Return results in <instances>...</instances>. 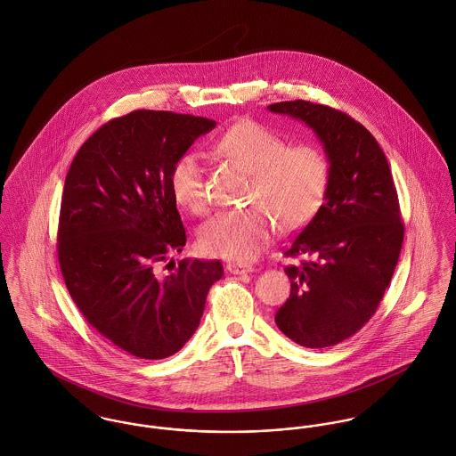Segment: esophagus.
Returning <instances> with one entry per match:
<instances>
[{"mask_svg": "<svg viewBox=\"0 0 456 456\" xmlns=\"http://www.w3.org/2000/svg\"><path fill=\"white\" fill-rule=\"evenodd\" d=\"M227 271L231 274H248V273H253V267L248 265V264H236V262H232V264H227Z\"/></svg>", "mask_w": 456, "mask_h": 456, "instance_id": "34e87169", "label": "esophagus"}]
</instances>
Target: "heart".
<instances>
[{
    "instance_id": "obj_1",
    "label": "heart",
    "mask_w": 456,
    "mask_h": 456,
    "mask_svg": "<svg viewBox=\"0 0 456 456\" xmlns=\"http://www.w3.org/2000/svg\"><path fill=\"white\" fill-rule=\"evenodd\" d=\"M273 129L241 120L216 142V149L252 173L241 209H224L208 220L200 232L203 252L231 260H252L269 243L276 220L287 231L304 227L323 204L330 166L311 145L287 147ZM169 187L176 203L196 215L208 209L204 171L196 153H183L173 164Z\"/></svg>"
}]
</instances>
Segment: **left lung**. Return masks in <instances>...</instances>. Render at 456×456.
<instances>
[{"mask_svg": "<svg viewBox=\"0 0 456 456\" xmlns=\"http://www.w3.org/2000/svg\"><path fill=\"white\" fill-rule=\"evenodd\" d=\"M267 110L311 127L330 164L325 203L285 250L309 260L285 269L290 297L274 322L301 346H334L370 320L390 285L404 240L397 191L376 138L350 115L303 100Z\"/></svg>", "mask_w": 456, "mask_h": 456, "instance_id": "left-lung-1", "label": "left lung"}]
</instances>
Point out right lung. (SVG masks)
Wrapping results in <instances>:
<instances>
[{
	"label": "right lung",
	"instance_id": "right-lung-1",
	"mask_svg": "<svg viewBox=\"0 0 456 456\" xmlns=\"http://www.w3.org/2000/svg\"><path fill=\"white\" fill-rule=\"evenodd\" d=\"M215 126L136 110L102 126L66 175L57 232L64 283L86 320L138 358L182 350L200 327L209 287L224 276L218 260L198 258L159 273L187 241L171 167Z\"/></svg>",
	"mask_w": 456,
	"mask_h": 456
}]
</instances>
